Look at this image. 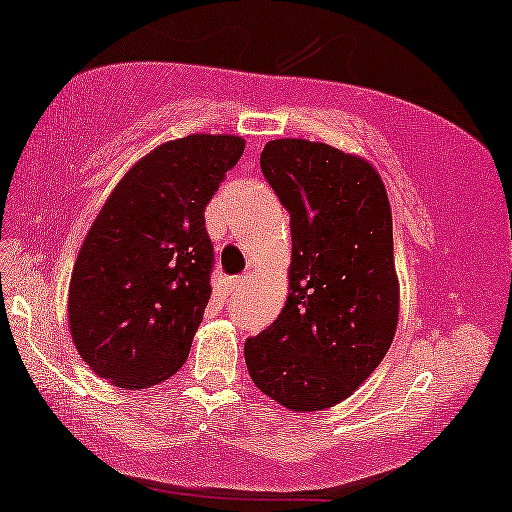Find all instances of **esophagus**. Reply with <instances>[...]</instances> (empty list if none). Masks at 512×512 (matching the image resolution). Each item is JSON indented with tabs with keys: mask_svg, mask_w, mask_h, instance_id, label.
I'll return each mask as SVG.
<instances>
[{
	"mask_svg": "<svg viewBox=\"0 0 512 512\" xmlns=\"http://www.w3.org/2000/svg\"><path fill=\"white\" fill-rule=\"evenodd\" d=\"M245 283H247V277H233V281H231V293H240V290L245 288Z\"/></svg>",
	"mask_w": 512,
	"mask_h": 512,
	"instance_id": "esophagus-1",
	"label": "esophagus"
}]
</instances>
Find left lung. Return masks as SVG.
I'll use <instances>...</instances> for the list:
<instances>
[{"label": "left lung", "mask_w": 512, "mask_h": 512, "mask_svg": "<svg viewBox=\"0 0 512 512\" xmlns=\"http://www.w3.org/2000/svg\"><path fill=\"white\" fill-rule=\"evenodd\" d=\"M261 169L290 212L279 318L245 343L251 380L290 412L334 407L391 348L400 288L391 206L364 157L306 139L267 141Z\"/></svg>", "instance_id": "1"}]
</instances>
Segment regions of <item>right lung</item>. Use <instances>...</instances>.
Returning a JSON list of instances; mask_svg holds the SVG:
<instances>
[{
    "label": "right lung",
    "mask_w": 512,
    "mask_h": 512,
    "mask_svg": "<svg viewBox=\"0 0 512 512\" xmlns=\"http://www.w3.org/2000/svg\"><path fill=\"white\" fill-rule=\"evenodd\" d=\"M245 151L235 135L164 141L130 167L77 254L68 325L80 357L119 389L178 373L210 300L206 210Z\"/></svg>",
    "instance_id": "obj_1"
}]
</instances>
